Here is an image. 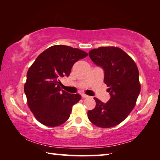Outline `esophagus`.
I'll return each mask as SVG.
<instances>
[{"instance_id": "esophagus-1", "label": "esophagus", "mask_w": 160, "mask_h": 160, "mask_svg": "<svg viewBox=\"0 0 160 160\" xmlns=\"http://www.w3.org/2000/svg\"><path fill=\"white\" fill-rule=\"evenodd\" d=\"M82 98H88L89 96L87 95V94H82Z\"/></svg>"}]
</instances>
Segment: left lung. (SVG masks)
I'll return each mask as SVG.
<instances>
[{
	"label": "left lung",
	"mask_w": 160,
	"mask_h": 160,
	"mask_svg": "<svg viewBox=\"0 0 160 160\" xmlns=\"http://www.w3.org/2000/svg\"><path fill=\"white\" fill-rule=\"evenodd\" d=\"M89 56L104 70V82L109 87L111 97L107 103L94 98L96 107L88 111V118L100 128H111L125 120L133 109L140 92L138 69L128 54L118 47L94 48Z\"/></svg>",
	"instance_id": "left-lung-1"
}]
</instances>
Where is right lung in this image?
Wrapping results in <instances>:
<instances>
[{"label": "right lung", "instance_id": "obj_1", "mask_svg": "<svg viewBox=\"0 0 160 160\" xmlns=\"http://www.w3.org/2000/svg\"><path fill=\"white\" fill-rule=\"evenodd\" d=\"M88 54L64 45L48 48L29 68L24 88L29 109L40 123L55 127L66 122L79 94L61 90L59 79L68 77L73 64Z\"/></svg>", "mask_w": 160, "mask_h": 160}]
</instances>
